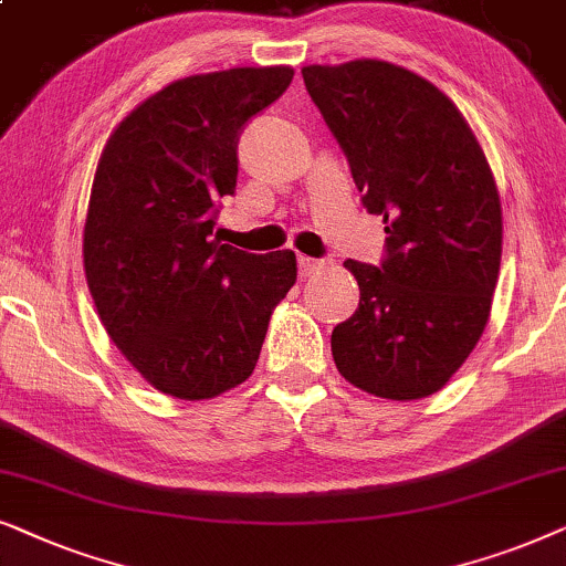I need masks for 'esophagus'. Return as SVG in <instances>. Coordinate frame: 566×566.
<instances>
[{
	"mask_svg": "<svg viewBox=\"0 0 566 566\" xmlns=\"http://www.w3.org/2000/svg\"><path fill=\"white\" fill-rule=\"evenodd\" d=\"M297 263H300V274L303 276H311V274H315V271H321L323 266H326V261L311 259V255H300Z\"/></svg>",
	"mask_w": 566,
	"mask_h": 566,
	"instance_id": "esophagus-1",
	"label": "esophagus"
}]
</instances>
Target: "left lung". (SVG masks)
<instances>
[{
	"label": "left lung",
	"instance_id": "1",
	"mask_svg": "<svg viewBox=\"0 0 566 566\" xmlns=\"http://www.w3.org/2000/svg\"><path fill=\"white\" fill-rule=\"evenodd\" d=\"M303 80L388 235L378 266L344 261L359 307L331 334L338 373L394 401L432 396L492 311L502 259L492 170L453 101L403 66L313 64Z\"/></svg>",
	"mask_w": 566,
	"mask_h": 566
}]
</instances>
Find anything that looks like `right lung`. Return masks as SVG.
Masks as SVG:
<instances>
[{
    "instance_id": "add662e5",
    "label": "right lung",
    "mask_w": 566,
    "mask_h": 566,
    "mask_svg": "<svg viewBox=\"0 0 566 566\" xmlns=\"http://www.w3.org/2000/svg\"><path fill=\"white\" fill-rule=\"evenodd\" d=\"M238 66L172 82L137 105L97 163L85 276L105 331L149 386L201 401L253 373L292 251L255 255L212 238L235 193L238 137L292 82Z\"/></svg>"
}]
</instances>
